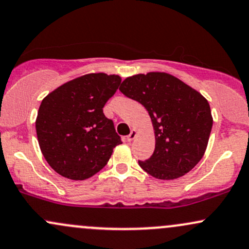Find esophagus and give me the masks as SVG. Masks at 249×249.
Here are the masks:
<instances>
[{
    "label": "esophagus",
    "instance_id": "esophagus-1",
    "mask_svg": "<svg viewBox=\"0 0 249 249\" xmlns=\"http://www.w3.org/2000/svg\"><path fill=\"white\" fill-rule=\"evenodd\" d=\"M136 135H138V132H136V130H135V129H133V130H132V132H130V134H129V135H128V136H127L128 141H129V142H130V141H133V140L136 138Z\"/></svg>",
    "mask_w": 249,
    "mask_h": 249
}]
</instances>
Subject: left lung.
I'll use <instances>...</instances> for the list:
<instances>
[{
    "instance_id": "obj_1",
    "label": "left lung",
    "mask_w": 249,
    "mask_h": 249,
    "mask_svg": "<svg viewBox=\"0 0 249 249\" xmlns=\"http://www.w3.org/2000/svg\"><path fill=\"white\" fill-rule=\"evenodd\" d=\"M121 93L146 108L155 134V149L140 167L160 180H174L199 163L207 148L213 117L199 91L167 72L127 77Z\"/></svg>"
}]
</instances>
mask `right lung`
<instances>
[{"instance_id": "add662e5", "label": "right lung", "mask_w": 249, "mask_h": 249, "mask_svg": "<svg viewBox=\"0 0 249 249\" xmlns=\"http://www.w3.org/2000/svg\"><path fill=\"white\" fill-rule=\"evenodd\" d=\"M121 83L119 75L87 74L64 83L42 100L36 134L44 159L71 180H86L109 161L122 143L103 114L106 102Z\"/></svg>"}]
</instances>
